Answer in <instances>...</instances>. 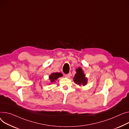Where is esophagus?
Masks as SVG:
<instances>
[{"label":"esophagus","mask_w":129,"mask_h":129,"mask_svg":"<svg viewBox=\"0 0 129 129\" xmlns=\"http://www.w3.org/2000/svg\"><path fill=\"white\" fill-rule=\"evenodd\" d=\"M65 76L66 77H67V78H70V77L71 76V74L69 73V74H66Z\"/></svg>","instance_id":"34e87169"}]
</instances>
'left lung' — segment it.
<instances>
[{
	"mask_svg": "<svg viewBox=\"0 0 129 129\" xmlns=\"http://www.w3.org/2000/svg\"><path fill=\"white\" fill-rule=\"evenodd\" d=\"M77 73L75 74L74 77V82L79 85L82 84L85 85L87 83V79L85 77V75L83 73L82 70L80 67H79L78 69L76 70Z\"/></svg>",
	"mask_w": 129,
	"mask_h": 129,
	"instance_id": "obj_1",
	"label": "left lung"
}]
</instances>
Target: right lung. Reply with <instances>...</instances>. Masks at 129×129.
<instances>
[{"instance_id": "right-lung-1", "label": "right lung", "mask_w": 129, "mask_h": 129, "mask_svg": "<svg viewBox=\"0 0 129 129\" xmlns=\"http://www.w3.org/2000/svg\"><path fill=\"white\" fill-rule=\"evenodd\" d=\"M62 76H63V75L61 73H52V74H51V75L49 76V79L51 82H53L58 78H59V77H62Z\"/></svg>"}]
</instances>
